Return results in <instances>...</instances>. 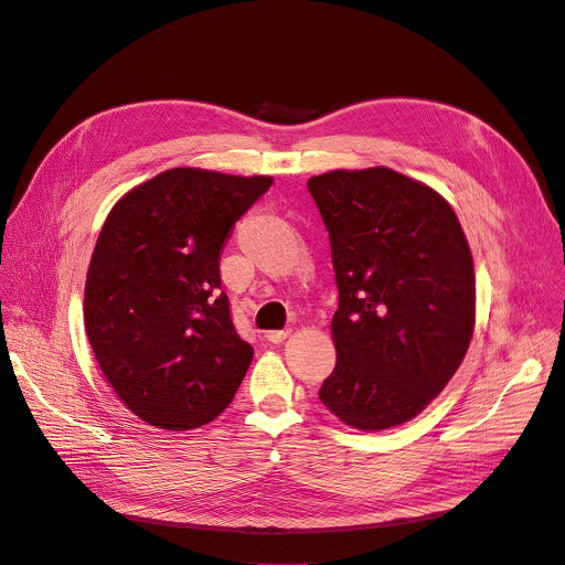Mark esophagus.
I'll use <instances>...</instances> for the list:
<instances>
[{"instance_id":"esophagus-1","label":"esophagus","mask_w":565,"mask_h":565,"mask_svg":"<svg viewBox=\"0 0 565 565\" xmlns=\"http://www.w3.org/2000/svg\"><path fill=\"white\" fill-rule=\"evenodd\" d=\"M290 332L288 330H273V332H265V341L270 343H281Z\"/></svg>"}]
</instances>
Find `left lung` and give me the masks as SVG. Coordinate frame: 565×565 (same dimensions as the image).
<instances>
[{
  "mask_svg": "<svg viewBox=\"0 0 565 565\" xmlns=\"http://www.w3.org/2000/svg\"><path fill=\"white\" fill-rule=\"evenodd\" d=\"M307 188L339 286L337 366L318 396L352 428L401 426L467 354L477 316L467 237L447 199L387 167L330 171Z\"/></svg>",
  "mask_w": 565,
  "mask_h": 565,
  "instance_id": "8db88e82",
  "label": "left lung"
}]
</instances>
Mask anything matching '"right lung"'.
I'll return each instance as SVG.
<instances>
[{"instance_id":"add662e5","label":"right lung","mask_w":565,"mask_h":565,"mask_svg":"<svg viewBox=\"0 0 565 565\" xmlns=\"http://www.w3.org/2000/svg\"><path fill=\"white\" fill-rule=\"evenodd\" d=\"M270 175L192 167L158 173L107 215L88 263L84 328L111 390L146 424L199 428L226 409L252 364L220 252Z\"/></svg>"}]
</instances>
